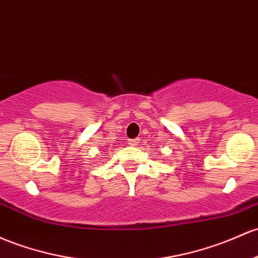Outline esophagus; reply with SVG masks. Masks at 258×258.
<instances>
[{
  "label": "esophagus",
  "mask_w": 258,
  "mask_h": 258,
  "mask_svg": "<svg viewBox=\"0 0 258 258\" xmlns=\"http://www.w3.org/2000/svg\"><path fill=\"white\" fill-rule=\"evenodd\" d=\"M138 138H135V140H130L128 141V144L130 146H137V143H138Z\"/></svg>",
  "instance_id": "1"
}]
</instances>
